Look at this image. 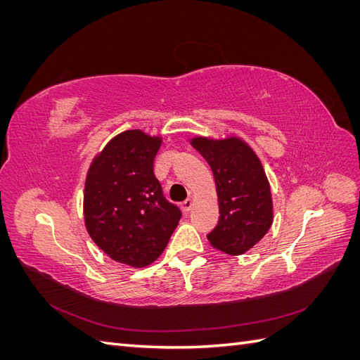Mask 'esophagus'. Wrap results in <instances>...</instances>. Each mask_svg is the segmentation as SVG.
Returning a JSON list of instances; mask_svg holds the SVG:
<instances>
[{
	"mask_svg": "<svg viewBox=\"0 0 360 360\" xmlns=\"http://www.w3.org/2000/svg\"><path fill=\"white\" fill-rule=\"evenodd\" d=\"M192 200L191 198H188V200H184L183 202H181V209H183V212L184 213H188L191 209H192Z\"/></svg>",
	"mask_w": 360,
	"mask_h": 360,
	"instance_id": "esophagus-1",
	"label": "esophagus"
}]
</instances>
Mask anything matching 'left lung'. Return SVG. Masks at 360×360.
Masks as SVG:
<instances>
[{
	"label": "left lung",
	"mask_w": 360,
	"mask_h": 360,
	"mask_svg": "<svg viewBox=\"0 0 360 360\" xmlns=\"http://www.w3.org/2000/svg\"><path fill=\"white\" fill-rule=\"evenodd\" d=\"M192 146L209 162L219 200V221L207 238L221 252L240 255L264 237L274 219L264 169L237 138H195Z\"/></svg>",
	"instance_id": "8db88e82"
}]
</instances>
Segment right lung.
<instances>
[{
	"label": "right lung",
	"instance_id": "1",
	"mask_svg": "<svg viewBox=\"0 0 360 360\" xmlns=\"http://www.w3.org/2000/svg\"><path fill=\"white\" fill-rule=\"evenodd\" d=\"M159 147L160 138L126 130L94 159L85 181L86 231L103 252L132 267L153 263L181 217L155 176Z\"/></svg>",
	"mask_w": 360,
	"mask_h": 360
}]
</instances>
